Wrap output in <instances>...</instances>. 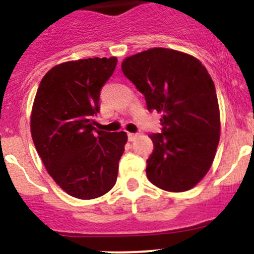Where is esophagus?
I'll return each instance as SVG.
<instances>
[{"label":"esophagus","mask_w":254,"mask_h":254,"mask_svg":"<svg viewBox=\"0 0 254 254\" xmlns=\"http://www.w3.org/2000/svg\"><path fill=\"white\" fill-rule=\"evenodd\" d=\"M136 137H137V134H134V132H129V134H127V139H129V141H134Z\"/></svg>","instance_id":"obj_1"}]
</instances>
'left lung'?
I'll return each mask as SVG.
<instances>
[{"label": "left lung", "instance_id": "8db88e82", "mask_svg": "<svg viewBox=\"0 0 254 254\" xmlns=\"http://www.w3.org/2000/svg\"><path fill=\"white\" fill-rule=\"evenodd\" d=\"M122 71L162 114V132L151 134L146 176L158 188L186 191L211 167L220 140L214 82L200 61L186 53L153 48L125 59Z\"/></svg>", "mask_w": 254, "mask_h": 254}]
</instances>
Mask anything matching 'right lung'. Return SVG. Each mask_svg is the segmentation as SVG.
Listing matches in <instances>:
<instances>
[{"label": "right lung", "instance_id": "obj_1", "mask_svg": "<svg viewBox=\"0 0 254 254\" xmlns=\"http://www.w3.org/2000/svg\"><path fill=\"white\" fill-rule=\"evenodd\" d=\"M117 63L113 56L56 65L35 94L30 115L33 142L51 178L75 198H98L117 182L127 132L94 127L101 89Z\"/></svg>", "mask_w": 254, "mask_h": 254}]
</instances>
